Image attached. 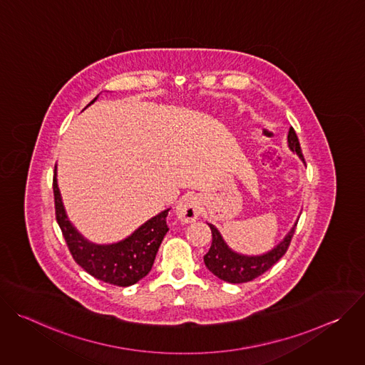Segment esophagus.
<instances>
[{
  "instance_id": "34e87169",
  "label": "esophagus",
  "mask_w": 365,
  "mask_h": 365,
  "mask_svg": "<svg viewBox=\"0 0 365 365\" xmlns=\"http://www.w3.org/2000/svg\"><path fill=\"white\" fill-rule=\"evenodd\" d=\"M200 199L196 195L183 196L176 205V215L180 222H195L200 215Z\"/></svg>"
}]
</instances>
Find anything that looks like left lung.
Wrapping results in <instances>:
<instances>
[{
	"instance_id": "left-lung-1",
	"label": "left lung",
	"mask_w": 365,
	"mask_h": 365,
	"mask_svg": "<svg viewBox=\"0 0 365 365\" xmlns=\"http://www.w3.org/2000/svg\"><path fill=\"white\" fill-rule=\"evenodd\" d=\"M287 145H289L290 151H293L299 155V159L304 165V159H303V154L300 150L297 135L292 127L287 134ZM207 225H210V228L212 231V244H211L210 251L203 255L205 266L218 279L228 282V283L238 284V283L251 282L255 277L262 276L263 273H266L269 269H272L279 262V259L286 254V251L290 245L297 221L294 222L292 230L286 234V237L274 248H272L270 251H267L264 254H259V255H247V254L234 251L225 242V240L222 238L221 232L218 231V228L215 225H212V224H207Z\"/></svg>"
}]
</instances>
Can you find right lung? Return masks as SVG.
I'll use <instances>...</instances> for the list:
<instances>
[{"label": "right lung", "instance_id": "right-lung-1", "mask_svg": "<svg viewBox=\"0 0 365 365\" xmlns=\"http://www.w3.org/2000/svg\"><path fill=\"white\" fill-rule=\"evenodd\" d=\"M96 98L88 103V107L96 101ZM56 175L55 166L53 193L56 220L75 262L95 279L121 287L131 286L145 277L153 267L155 254H158L166 232L169 231L166 218L170 207L145 221L131 235L118 242L95 244L86 240L69 221Z\"/></svg>", "mask_w": 365, "mask_h": 365}]
</instances>
